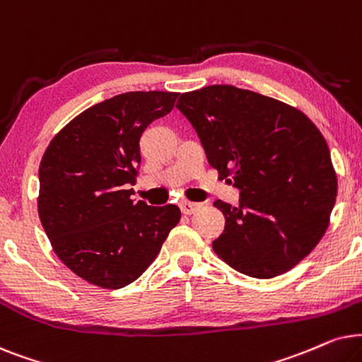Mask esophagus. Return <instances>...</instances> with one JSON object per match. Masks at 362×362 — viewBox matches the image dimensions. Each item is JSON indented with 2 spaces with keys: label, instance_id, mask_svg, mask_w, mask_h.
Returning <instances> with one entry per match:
<instances>
[{
  "label": "esophagus",
  "instance_id": "1",
  "mask_svg": "<svg viewBox=\"0 0 362 362\" xmlns=\"http://www.w3.org/2000/svg\"><path fill=\"white\" fill-rule=\"evenodd\" d=\"M178 206H180L182 214L192 215V214H195V211L200 209L202 204H195V202H189V200H182L180 204H178Z\"/></svg>",
  "mask_w": 362,
  "mask_h": 362
}]
</instances>
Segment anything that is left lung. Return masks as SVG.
<instances>
[{
	"label": "left lung",
	"mask_w": 362,
	"mask_h": 362,
	"mask_svg": "<svg viewBox=\"0 0 362 362\" xmlns=\"http://www.w3.org/2000/svg\"><path fill=\"white\" fill-rule=\"evenodd\" d=\"M175 107L218 177L240 190L238 206L214 204L225 215L214 252L252 278L290 272L325 235L338 194L322 134L301 110L235 86L185 93Z\"/></svg>",
	"instance_id": "1"
}]
</instances>
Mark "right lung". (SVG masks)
<instances>
[{
    "instance_id": "right-lung-1",
    "label": "right lung",
    "mask_w": 362,
    "mask_h": 362,
    "mask_svg": "<svg viewBox=\"0 0 362 362\" xmlns=\"http://www.w3.org/2000/svg\"><path fill=\"white\" fill-rule=\"evenodd\" d=\"M177 93H125L86 109L56 134L40 165L37 211L57 258L95 286L136 281L180 220L177 205L131 200L142 132Z\"/></svg>"
}]
</instances>
